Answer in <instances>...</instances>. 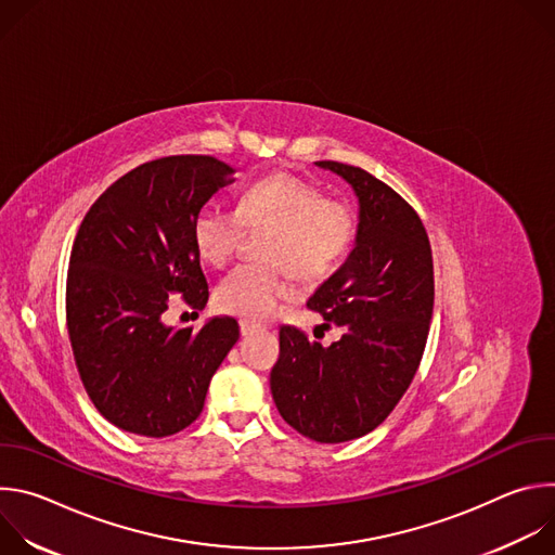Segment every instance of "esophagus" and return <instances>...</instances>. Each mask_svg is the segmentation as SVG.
<instances>
[{"label": "esophagus", "mask_w": 555, "mask_h": 555, "mask_svg": "<svg viewBox=\"0 0 555 555\" xmlns=\"http://www.w3.org/2000/svg\"><path fill=\"white\" fill-rule=\"evenodd\" d=\"M240 330H242V336H253V334L261 332V325H257L253 321H240Z\"/></svg>", "instance_id": "obj_1"}]
</instances>
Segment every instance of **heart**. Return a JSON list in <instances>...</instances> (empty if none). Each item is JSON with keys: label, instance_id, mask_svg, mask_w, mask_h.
Returning a JSON list of instances; mask_svg holds the SVG:
<instances>
[{"label": "heart", "instance_id": "heart-1", "mask_svg": "<svg viewBox=\"0 0 555 555\" xmlns=\"http://www.w3.org/2000/svg\"><path fill=\"white\" fill-rule=\"evenodd\" d=\"M246 223L274 225L266 255L279 263L236 266L217 285L219 309L244 321L270 319L294 292L289 268L302 279L330 276L358 234V217L349 204L330 199L292 173H274L248 186L236 210L210 204L195 215L193 242L199 257L215 268L225 266Z\"/></svg>", "mask_w": 555, "mask_h": 555}]
</instances>
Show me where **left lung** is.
Wrapping results in <instances>:
<instances>
[{
    "label": "left lung",
    "instance_id": "left-lung-1",
    "mask_svg": "<svg viewBox=\"0 0 555 555\" xmlns=\"http://www.w3.org/2000/svg\"><path fill=\"white\" fill-rule=\"evenodd\" d=\"M315 165L345 178L360 202L356 248L307 300L343 336L323 347L283 325L270 388L294 430L343 443L375 430L411 386L428 340L435 272L426 228L400 193L360 167Z\"/></svg>",
    "mask_w": 555,
    "mask_h": 555
}]
</instances>
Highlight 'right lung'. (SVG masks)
<instances>
[{
    "instance_id": "obj_1",
    "label": "right lung",
    "mask_w": 555,
    "mask_h": 555,
    "mask_svg": "<svg viewBox=\"0 0 555 555\" xmlns=\"http://www.w3.org/2000/svg\"><path fill=\"white\" fill-rule=\"evenodd\" d=\"M234 182L212 155H169L116 180L88 210L69 255L65 315L74 362L99 413L120 430L169 437L191 426L210 377L240 340L230 315L169 327L176 298L204 309L193 242L202 206Z\"/></svg>"
}]
</instances>
